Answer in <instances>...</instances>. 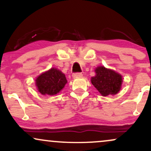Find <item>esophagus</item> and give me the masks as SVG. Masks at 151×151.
<instances>
[{
    "label": "esophagus",
    "mask_w": 151,
    "mask_h": 151,
    "mask_svg": "<svg viewBox=\"0 0 151 151\" xmlns=\"http://www.w3.org/2000/svg\"><path fill=\"white\" fill-rule=\"evenodd\" d=\"M81 76H82V73H81V72H76V73H73V74H72L73 78L81 77Z\"/></svg>",
    "instance_id": "1"
}]
</instances>
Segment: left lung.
I'll return each instance as SVG.
<instances>
[{
    "instance_id": "1",
    "label": "left lung",
    "mask_w": 151,
    "mask_h": 151,
    "mask_svg": "<svg viewBox=\"0 0 151 151\" xmlns=\"http://www.w3.org/2000/svg\"><path fill=\"white\" fill-rule=\"evenodd\" d=\"M96 75L91 77V83L103 96L116 94L119 91L122 84V77L114 70L104 67H99L95 70Z\"/></svg>"
}]
</instances>
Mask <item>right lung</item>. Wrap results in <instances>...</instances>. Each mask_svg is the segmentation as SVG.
Instances as JSON below:
<instances>
[{
  "instance_id": "1",
  "label": "right lung",
  "mask_w": 151,
  "mask_h": 151,
  "mask_svg": "<svg viewBox=\"0 0 151 151\" xmlns=\"http://www.w3.org/2000/svg\"><path fill=\"white\" fill-rule=\"evenodd\" d=\"M35 81L38 91L43 95L56 94L67 82L65 74L55 68L40 74Z\"/></svg>"
}]
</instances>
